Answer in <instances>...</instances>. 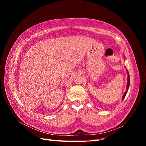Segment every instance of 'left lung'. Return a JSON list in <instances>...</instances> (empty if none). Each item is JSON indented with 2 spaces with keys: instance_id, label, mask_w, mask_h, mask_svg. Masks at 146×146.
I'll return each instance as SVG.
<instances>
[{
  "instance_id": "obj_1",
  "label": "left lung",
  "mask_w": 146,
  "mask_h": 146,
  "mask_svg": "<svg viewBox=\"0 0 146 146\" xmlns=\"http://www.w3.org/2000/svg\"><path fill=\"white\" fill-rule=\"evenodd\" d=\"M124 59H125V57H124ZM126 71H127V73L128 74V76H127V90H126V91L125 92V93L123 94V97H122V100H123V99H124L127 93V91L128 90H129V86H130V76H129V71H128V70L126 69Z\"/></svg>"
}]
</instances>
